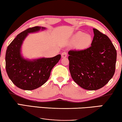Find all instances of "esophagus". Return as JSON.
I'll return each mask as SVG.
<instances>
[{
  "label": "esophagus",
  "mask_w": 122,
  "mask_h": 122,
  "mask_svg": "<svg viewBox=\"0 0 122 122\" xmlns=\"http://www.w3.org/2000/svg\"><path fill=\"white\" fill-rule=\"evenodd\" d=\"M67 52H63L62 53V55H61V56L62 58H66L67 57Z\"/></svg>",
  "instance_id": "34e87169"
}]
</instances>
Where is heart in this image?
Returning <instances> with one entry per match:
<instances>
[{
    "instance_id": "b5f03b06",
    "label": "heart",
    "mask_w": 122,
    "mask_h": 122,
    "mask_svg": "<svg viewBox=\"0 0 122 122\" xmlns=\"http://www.w3.org/2000/svg\"><path fill=\"white\" fill-rule=\"evenodd\" d=\"M92 41V37L90 34H85L82 31H78L75 33L72 37L73 43L77 42L79 49H84L90 46Z\"/></svg>"
}]
</instances>
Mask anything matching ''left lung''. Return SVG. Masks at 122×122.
I'll use <instances>...</instances> for the list:
<instances>
[{
    "label": "left lung",
    "mask_w": 122,
    "mask_h": 122,
    "mask_svg": "<svg viewBox=\"0 0 122 122\" xmlns=\"http://www.w3.org/2000/svg\"><path fill=\"white\" fill-rule=\"evenodd\" d=\"M91 46L68 52L69 70L73 81L82 88L97 90L104 86L115 72L117 51L109 37L93 29Z\"/></svg>",
    "instance_id": "left-lung-1"
}]
</instances>
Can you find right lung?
I'll return each mask as SVG.
<instances>
[{"mask_svg":"<svg viewBox=\"0 0 122 122\" xmlns=\"http://www.w3.org/2000/svg\"><path fill=\"white\" fill-rule=\"evenodd\" d=\"M44 27L35 26L18 34L8 46L6 51L5 67L10 80L21 90L36 89L48 80L52 68L61 59V55L53 57L29 59L21 53L23 42L29 34L44 31Z\"/></svg>","mask_w":122,"mask_h":122,"instance_id":"obj_1","label":"right lung"}]
</instances>
